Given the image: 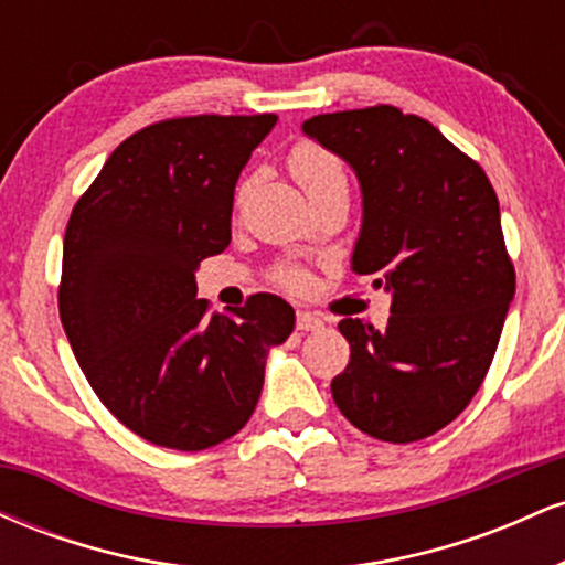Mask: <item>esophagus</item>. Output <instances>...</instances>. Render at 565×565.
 I'll use <instances>...</instances> for the list:
<instances>
[{
	"label": "esophagus",
	"instance_id": "obj_1",
	"mask_svg": "<svg viewBox=\"0 0 565 565\" xmlns=\"http://www.w3.org/2000/svg\"><path fill=\"white\" fill-rule=\"evenodd\" d=\"M323 321L319 319V316L308 313V310H297V329L300 332H316V329H321Z\"/></svg>",
	"mask_w": 565,
	"mask_h": 565
}]
</instances>
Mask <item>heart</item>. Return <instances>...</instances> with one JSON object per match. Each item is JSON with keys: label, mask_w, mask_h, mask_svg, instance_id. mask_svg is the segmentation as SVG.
Segmentation results:
<instances>
[{"label": "heart", "mask_w": 565, "mask_h": 565, "mask_svg": "<svg viewBox=\"0 0 565 565\" xmlns=\"http://www.w3.org/2000/svg\"><path fill=\"white\" fill-rule=\"evenodd\" d=\"M289 172L295 174L297 183L302 185V191L308 193L310 201H319L329 193L348 191V172L345 164H342L337 153L323 148L321 142L302 140L297 142L287 157ZM274 278L281 287L287 289H305L308 287V274L295 265H281L276 270Z\"/></svg>", "instance_id": "heart-1"}]
</instances>
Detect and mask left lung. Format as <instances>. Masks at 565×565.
<instances>
[{
	"label": "left lung",
	"mask_w": 565,
	"mask_h": 565,
	"mask_svg": "<svg viewBox=\"0 0 565 565\" xmlns=\"http://www.w3.org/2000/svg\"><path fill=\"white\" fill-rule=\"evenodd\" d=\"M302 132L355 170L353 270L393 297L382 332L340 321L350 361L332 398L372 438L423 440L478 393L515 295L497 193L478 161L395 106L321 114Z\"/></svg>",
	"instance_id": "1"
}]
</instances>
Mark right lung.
Here are the masks:
<instances>
[{
	"mask_svg": "<svg viewBox=\"0 0 565 565\" xmlns=\"http://www.w3.org/2000/svg\"><path fill=\"white\" fill-rule=\"evenodd\" d=\"M276 114L183 116L129 135L76 201L57 308L84 377L140 438L201 451L236 436L265 359L295 329L276 295L228 316L196 297V268L231 244L233 191Z\"/></svg>",
	"mask_w": 565,
	"mask_h": 565,
	"instance_id": "right-lung-1",
	"label": "right lung"
}]
</instances>
